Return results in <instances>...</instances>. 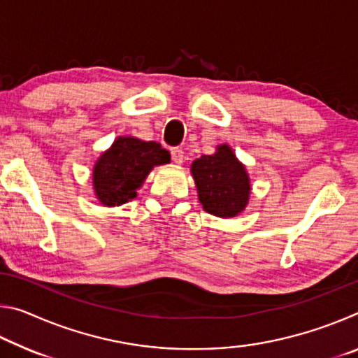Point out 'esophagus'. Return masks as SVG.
<instances>
[{
  "label": "esophagus",
  "mask_w": 358,
  "mask_h": 358,
  "mask_svg": "<svg viewBox=\"0 0 358 358\" xmlns=\"http://www.w3.org/2000/svg\"><path fill=\"white\" fill-rule=\"evenodd\" d=\"M171 155H172L173 162H177V164H181V162H183V159H185V151L181 150V148H178V147L172 148L171 150Z\"/></svg>",
  "instance_id": "esophagus-1"
}]
</instances>
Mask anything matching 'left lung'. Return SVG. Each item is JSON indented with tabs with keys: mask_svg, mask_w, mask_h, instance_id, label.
Wrapping results in <instances>:
<instances>
[{
	"mask_svg": "<svg viewBox=\"0 0 358 358\" xmlns=\"http://www.w3.org/2000/svg\"><path fill=\"white\" fill-rule=\"evenodd\" d=\"M199 201L217 217H234L250 201L251 183L245 166L229 145H217L213 155H202L191 164Z\"/></svg>",
	"mask_w": 358,
	"mask_h": 358,
	"instance_id": "1",
	"label": "left lung"
}]
</instances>
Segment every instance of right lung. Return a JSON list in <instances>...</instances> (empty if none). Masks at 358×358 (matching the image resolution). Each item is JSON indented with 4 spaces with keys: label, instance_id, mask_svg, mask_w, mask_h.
Returning a JSON list of instances; mask_svg holds the SVG:
<instances>
[{
    "label": "right lung",
    "instance_id": "add662e5",
    "mask_svg": "<svg viewBox=\"0 0 358 358\" xmlns=\"http://www.w3.org/2000/svg\"><path fill=\"white\" fill-rule=\"evenodd\" d=\"M167 162H171V153L159 143L143 142L136 137H118L94 164L96 197L107 207L132 201L151 169Z\"/></svg>",
    "mask_w": 358,
    "mask_h": 358
}]
</instances>
